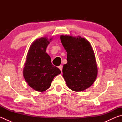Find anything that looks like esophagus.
Segmentation results:
<instances>
[{
	"label": "esophagus",
	"instance_id": "1",
	"mask_svg": "<svg viewBox=\"0 0 122 122\" xmlns=\"http://www.w3.org/2000/svg\"><path fill=\"white\" fill-rule=\"evenodd\" d=\"M59 68L60 69V70L61 72L62 71V68H63V66H62V65H60V66L59 67Z\"/></svg>",
	"mask_w": 122,
	"mask_h": 122
}]
</instances>
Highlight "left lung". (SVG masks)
I'll return each mask as SVG.
<instances>
[{"label":"left lung","mask_w":122,"mask_h":122,"mask_svg":"<svg viewBox=\"0 0 122 122\" xmlns=\"http://www.w3.org/2000/svg\"><path fill=\"white\" fill-rule=\"evenodd\" d=\"M61 41L67 52V63L63 65V77L68 86L81 92L92 85L97 75V68L92 46L83 38L61 36Z\"/></svg>","instance_id":"left-lung-1"}]
</instances>
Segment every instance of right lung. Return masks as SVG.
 <instances>
[{
    "instance_id": "1",
    "label": "right lung",
    "mask_w": 122,
    "mask_h": 122,
    "mask_svg": "<svg viewBox=\"0 0 122 122\" xmlns=\"http://www.w3.org/2000/svg\"><path fill=\"white\" fill-rule=\"evenodd\" d=\"M46 38L37 39L29 49L25 67L24 77L28 85L37 92H42L50 87L54 77L61 73L53 66L46 49L49 44Z\"/></svg>"
}]
</instances>
